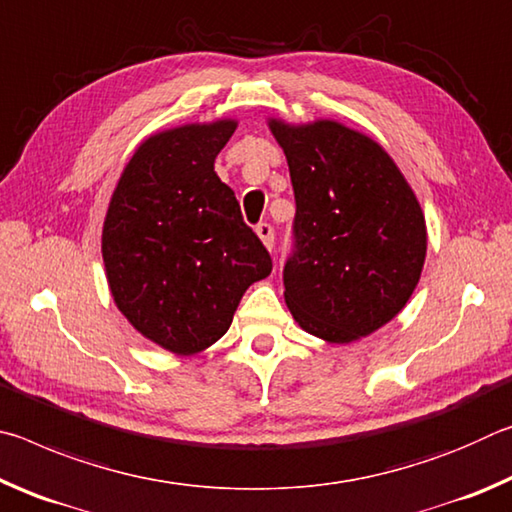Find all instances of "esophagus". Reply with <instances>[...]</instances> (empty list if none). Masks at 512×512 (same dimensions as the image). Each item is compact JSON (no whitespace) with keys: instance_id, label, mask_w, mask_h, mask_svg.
I'll return each mask as SVG.
<instances>
[{"instance_id":"1","label":"esophagus","mask_w":512,"mask_h":512,"mask_svg":"<svg viewBox=\"0 0 512 512\" xmlns=\"http://www.w3.org/2000/svg\"><path fill=\"white\" fill-rule=\"evenodd\" d=\"M255 232H257V237L262 239V244H264L268 250H271L273 244H275V235H273L271 223H259L257 228H255Z\"/></svg>"}]
</instances>
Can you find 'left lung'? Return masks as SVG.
I'll list each match as a JSON object with an SVG mask.
<instances>
[{
	"label": "left lung",
	"instance_id": "8db88e82",
	"mask_svg": "<svg viewBox=\"0 0 512 512\" xmlns=\"http://www.w3.org/2000/svg\"><path fill=\"white\" fill-rule=\"evenodd\" d=\"M296 194L284 300L305 332L352 343L400 314L420 282L427 223L384 146L334 119H268Z\"/></svg>",
	"mask_w": 512,
	"mask_h": 512
}]
</instances>
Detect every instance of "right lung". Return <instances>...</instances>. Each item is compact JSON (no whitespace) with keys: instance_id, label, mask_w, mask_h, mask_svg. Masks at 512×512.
Wrapping results in <instances>:
<instances>
[{"instance_id":"add662e5","label":"right lung","mask_w":512,"mask_h":512,"mask_svg":"<svg viewBox=\"0 0 512 512\" xmlns=\"http://www.w3.org/2000/svg\"><path fill=\"white\" fill-rule=\"evenodd\" d=\"M237 119L146 137L121 171L101 232L117 309L144 339L180 357L228 332L250 284L271 273L235 192L214 171Z\"/></svg>"}]
</instances>
